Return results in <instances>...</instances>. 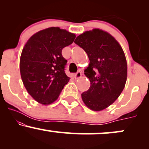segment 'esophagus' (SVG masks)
Instances as JSON below:
<instances>
[{
  "label": "esophagus",
  "mask_w": 149,
  "mask_h": 149,
  "mask_svg": "<svg viewBox=\"0 0 149 149\" xmlns=\"http://www.w3.org/2000/svg\"><path fill=\"white\" fill-rule=\"evenodd\" d=\"M81 76H82V73H81V72H80V71H78V72H77L76 74H75V76H74L75 78H76V79L80 78Z\"/></svg>",
  "instance_id": "esophagus-1"
}]
</instances>
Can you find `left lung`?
<instances>
[{
	"label": "left lung",
	"instance_id": "left-lung-1",
	"mask_svg": "<svg viewBox=\"0 0 149 149\" xmlns=\"http://www.w3.org/2000/svg\"><path fill=\"white\" fill-rule=\"evenodd\" d=\"M74 42L88 54L89 66L84 71L90 81L88 90L81 94L85 105L100 111L118 98L127 80L125 53L111 34L99 29L85 31Z\"/></svg>",
	"mask_w": 149,
	"mask_h": 149
}]
</instances>
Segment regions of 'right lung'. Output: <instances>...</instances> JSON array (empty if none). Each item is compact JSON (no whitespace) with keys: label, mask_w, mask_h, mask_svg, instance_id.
Wrapping results in <instances>:
<instances>
[{"label":"right lung","mask_w":149,"mask_h":149,"mask_svg":"<svg viewBox=\"0 0 149 149\" xmlns=\"http://www.w3.org/2000/svg\"><path fill=\"white\" fill-rule=\"evenodd\" d=\"M75 38L66 30L50 27L37 32L25 44L20 57V73L27 92L38 103H53L69 82L64 71L67 60L61 51Z\"/></svg>","instance_id":"add662e5"}]
</instances>
